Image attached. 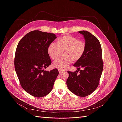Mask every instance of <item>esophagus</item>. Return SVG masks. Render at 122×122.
<instances>
[{
    "label": "esophagus",
    "instance_id": "esophagus-1",
    "mask_svg": "<svg viewBox=\"0 0 122 122\" xmlns=\"http://www.w3.org/2000/svg\"><path fill=\"white\" fill-rule=\"evenodd\" d=\"M58 71L60 73H63V72H65V71H64V70H58Z\"/></svg>",
    "mask_w": 122,
    "mask_h": 122
}]
</instances>
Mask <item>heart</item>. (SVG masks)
Here are the masks:
<instances>
[{
	"instance_id": "heart-1",
	"label": "heart",
	"mask_w": 122,
	"mask_h": 122,
	"mask_svg": "<svg viewBox=\"0 0 122 122\" xmlns=\"http://www.w3.org/2000/svg\"><path fill=\"white\" fill-rule=\"evenodd\" d=\"M86 49V44L82 40L73 36H65L58 38L56 44L51 43L48 47V53L49 56L56 60L63 51L64 57L57 59L53 63V66L58 69L62 70L67 68L73 61H76L82 57Z\"/></svg>"
}]
</instances>
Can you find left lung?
<instances>
[{
    "label": "left lung",
    "mask_w": 122,
    "mask_h": 122,
    "mask_svg": "<svg viewBox=\"0 0 122 122\" xmlns=\"http://www.w3.org/2000/svg\"><path fill=\"white\" fill-rule=\"evenodd\" d=\"M83 35L86 44L85 52L79 60L74 64L78 71H68L67 85L72 93L79 97L91 94L99 84L103 68L100 43L95 36L87 31H79ZM82 68V70H78Z\"/></svg>",
    "instance_id": "left-lung-1"
}]
</instances>
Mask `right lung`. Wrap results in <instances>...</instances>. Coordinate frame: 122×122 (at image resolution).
Segmentation results:
<instances>
[{"label": "right lung", "instance_id": "add662e5", "mask_svg": "<svg viewBox=\"0 0 122 122\" xmlns=\"http://www.w3.org/2000/svg\"><path fill=\"white\" fill-rule=\"evenodd\" d=\"M56 38L52 33L34 30L21 39L17 45L15 71L21 86L34 97L41 98L48 94L58 75L57 69L44 70L51 64L48 47Z\"/></svg>", "mask_w": 122, "mask_h": 122}]
</instances>
